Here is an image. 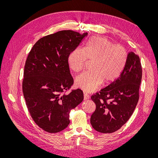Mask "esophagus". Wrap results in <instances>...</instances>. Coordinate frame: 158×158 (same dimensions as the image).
<instances>
[{"instance_id": "34e87169", "label": "esophagus", "mask_w": 158, "mask_h": 158, "mask_svg": "<svg viewBox=\"0 0 158 158\" xmlns=\"http://www.w3.org/2000/svg\"><path fill=\"white\" fill-rule=\"evenodd\" d=\"M89 98V95L88 94H86V93H84V100H86V99H88Z\"/></svg>"}]
</instances>
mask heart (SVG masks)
Here are the masks:
<instances>
[{
    "label": "heart",
    "instance_id": "obj_1",
    "mask_svg": "<svg viewBox=\"0 0 158 158\" xmlns=\"http://www.w3.org/2000/svg\"><path fill=\"white\" fill-rule=\"evenodd\" d=\"M128 57L125 47L114 44L106 37H92L84 49L76 48L68 57V64L76 73L82 71L87 59L92 60L91 71L80 74L76 85L84 92H92L103 83L117 79L125 68Z\"/></svg>",
    "mask_w": 158,
    "mask_h": 158
}]
</instances>
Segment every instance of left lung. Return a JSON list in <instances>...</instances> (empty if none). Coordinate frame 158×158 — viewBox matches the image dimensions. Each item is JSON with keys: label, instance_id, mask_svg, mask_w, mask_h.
Returning <instances> with one entry per match:
<instances>
[{"label": "left lung", "instance_id": "8db88e82", "mask_svg": "<svg viewBox=\"0 0 158 158\" xmlns=\"http://www.w3.org/2000/svg\"><path fill=\"white\" fill-rule=\"evenodd\" d=\"M142 74L139 56L130 52L119 77L91 97L96 106L90 118L95 131L112 133L127 122L139 99Z\"/></svg>", "mask_w": 158, "mask_h": 158}]
</instances>
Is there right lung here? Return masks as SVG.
<instances>
[{"label": "right lung", "mask_w": 158, "mask_h": 158, "mask_svg": "<svg viewBox=\"0 0 158 158\" xmlns=\"http://www.w3.org/2000/svg\"><path fill=\"white\" fill-rule=\"evenodd\" d=\"M88 33L63 30L38 40L28 54L23 71L22 91L33 120L49 133L63 131L69 113L84 99L80 89L65 92L74 84L68 57Z\"/></svg>", "instance_id": "right-lung-1"}]
</instances>
